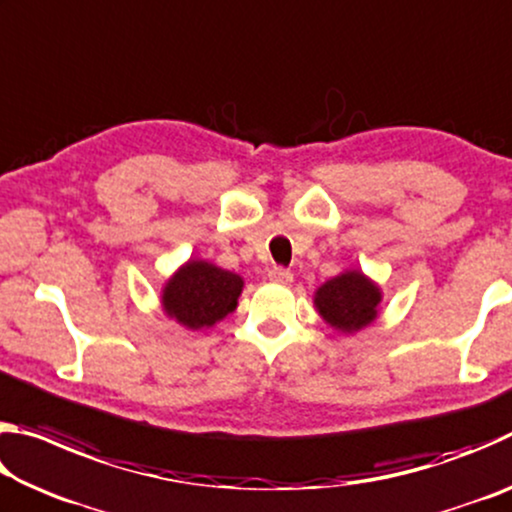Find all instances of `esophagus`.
<instances>
[{
    "mask_svg": "<svg viewBox=\"0 0 512 512\" xmlns=\"http://www.w3.org/2000/svg\"><path fill=\"white\" fill-rule=\"evenodd\" d=\"M268 280L275 284H289L293 280V273L282 266H273L271 271H268Z\"/></svg>",
    "mask_w": 512,
    "mask_h": 512,
    "instance_id": "34e87169",
    "label": "esophagus"
}]
</instances>
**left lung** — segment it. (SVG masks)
<instances>
[{"label": "left lung", "mask_w": 512, "mask_h": 512, "mask_svg": "<svg viewBox=\"0 0 512 512\" xmlns=\"http://www.w3.org/2000/svg\"><path fill=\"white\" fill-rule=\"evenodd\" d=\"M379 289L359 271L336 275L316 291V307L329 325L341 332H357L377 316Z\"/></svg>", "instance_id": "8db88e82"}]
</instances>
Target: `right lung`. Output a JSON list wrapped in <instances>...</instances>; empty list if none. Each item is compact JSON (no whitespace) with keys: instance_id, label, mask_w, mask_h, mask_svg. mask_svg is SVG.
<instances>
[{"instance_id":"obj_1","label":"right lung","mask_w":512,"mask_h":512,"mask_svg":"<svg viewBox=\"0 0 512 512\" xmlns=\"http://www.w3.org/2000/svg\"><path fill=\"white\" fill-rule=\"evenodd\" d=\"M244 287L239 275L207 262H189L164 287L162 305L189 329L212 327L237 307Z\"/></svg>"}]
</instances>
